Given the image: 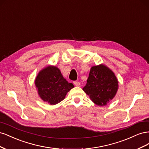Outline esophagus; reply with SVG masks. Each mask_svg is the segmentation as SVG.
<instances>
[{
	"instance_id": "1",
	"label": "esophagus",
	"mask_w": 149,
	"mask_h": 149,
	"mask_svg": "<svg viewBox=\"0 0 149 149\" xmlns=\"http://www.w3.org/2000/svg\"><path fill=\"white\" fill-rule=\"evenodd\" d=\"M74 84L76 86H80V83L78 82V81H74Z\"/></svg>"
}]
</instances>
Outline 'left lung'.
Returning <instances> with one entry per match:
<instances>
[{
  "mask_svg": "<svg viewBox=\"0 0 149 149\" xmlns=\"http://www.w3.org/2000/svg\"><path fill=\"white\" fill-rule=\"evenodd\" d=\"M118 88V80L114 72L101 64L91 68L83 90L95 104L103 106L115 97Z\"/></svg>",
  "mask_w": 149,
  "mask_h": 149,
  "instance_id": "obj_1",
  "label": "left lung"
}]
</instances>
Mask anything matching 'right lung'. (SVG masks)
I'll return each instance as SVG.
<instances>
[{"label": "right lung", "mask_w": 149, "mask_h": 149, "mask_svg": "<svg viewBox=\"0 0 149 149\" xmlns=\"http://www.w3.org/2000/svg\"><path fill=\"white\" fill-rule=\"evenodd\" d=\"M39 97L50 105H55L65 98L68 92L74 88L63 76L60 69L49 65L40 70L35 79Z\"/></svg>", "instance_id": "1"}]
</instances>
